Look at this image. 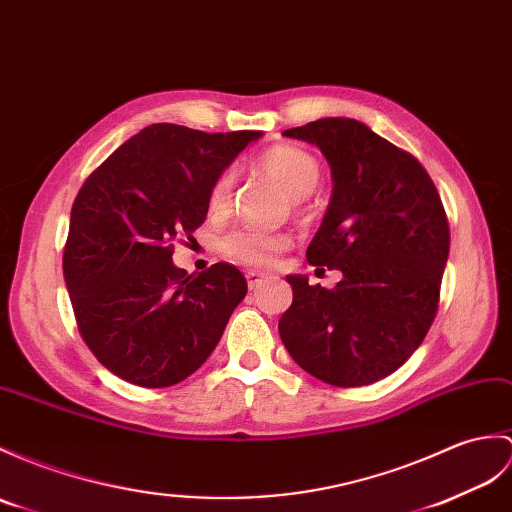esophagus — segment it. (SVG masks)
<instances>
[{"instance_id":"1","label":"esophagus","mask_w":512,"mask_h":512,"mask_svg":"<svg viewBox=\"0 0 512 512\" xmlns=\"http://www.w3.org/2000/svg\"><path fill=\"white\" fill-rule=\"evenodd\" d=\"M268 277L264 275V272H259V270H248L246 272V281H248V288L251 290H257L261 283H264Z\"/></svg>"}]
</instances>
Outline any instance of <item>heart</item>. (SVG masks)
Instances as JSON below:
<instances>
[{
  "mask_svg": "<svg viewBox=\"0 0 512 512\" xmlns=\"http://www.w3.org/2000/svg\"><path fill=\"white\" fill-rule=\"evenodd\" d=\"M259 168L281 185V189L292 200H303L310 196L320 181V165L310 152L292 146H277L266 152L259 161ZM231 174L224 172L209 189V209L224 211L231 200ZM288 246V235L277 231H264L253 227H242L227 233L220 240V251L235 264L264 268L270 266L283 248Z\"/></svg>",
  "mask_w": 512,
  "mask_h": 512,
  "instance_id": "1",
  "label": "heart"
}]
</instances>
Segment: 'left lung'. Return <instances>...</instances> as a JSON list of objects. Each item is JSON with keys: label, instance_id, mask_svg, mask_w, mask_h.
Instances as JSON below:
<instances>
[{"label": "left lung", "instance_id": "left-lung-1", "mask_svg": "<svg viewBox=\"0 0 512 512\" xmlns=\"http://www.w3.org/2000/svg\"><path fill=\"white\" fill-rule=\"evenodd\" d=\"M283 137L316 146L331 198L307 261L340 270L336 288L288 275L279 334L303 371L351 388L395 373L436 316L449 224L432 178L412 154L351 117H323Z\"/></svg>", "mask_w": 512, "mask_h": 512}]
</instances>
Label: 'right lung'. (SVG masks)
<instances>
[{"instance_id": "add662e5", "label": "right lung", "mask_w": 512, "mask_h": 512, "mask_svg": "<svg viewBox=\"0 0 512 512\" xmlns=\"http://www.w3.org/2000/svg\"><path fill=\"white\" fill-rule=\"evenodd\" d=\"M261 135L152 124L80 187L63 272L80 334L113 375L165 388L216 349L246 279L224 261L187 275L172 242L205 222L211 183Z\"/></svg>"}]
</instances>
